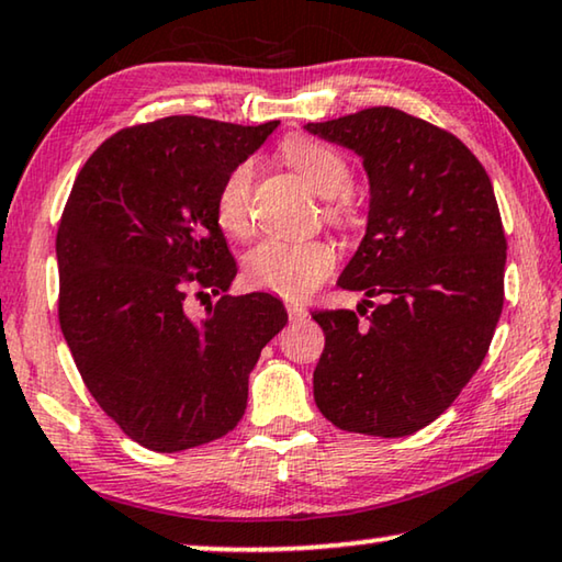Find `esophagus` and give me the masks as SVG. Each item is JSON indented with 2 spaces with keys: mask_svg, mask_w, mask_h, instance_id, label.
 Here are the masks:
<instances>
[{
  "mask_svg": "<svg viewBox=\"0 0 562 562\" xmlns=\"http://www.w3.org/2000/svg\"><path fill=\"white\" fill-rule=\"evenodd\" d=\"M288 315H290L292 323H297V321H305L307 310H305L303 305H297V303H290V305H288Z\"/></svg>",
  "mask_w": 562,
  "mask_h": 562,
  "instance_id": "obj_1",
  "label": "esophagus"
}]
</instances>
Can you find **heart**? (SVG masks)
<instances>
[{"label":"heart","instance_id":"obj_1","mask_svg":"<svg viewBox=\"0 0 562 562\" xmlns=\"http://www.w3.org/2000/svg\"><path fill=\"white\" fill-rule=\"evenodd\" d=\"M282 158L313 187L325 201V216L333 224L353 222V204L346 196L350 187V166L346 156L317 138L295 136L282 144ZM255 161L234 164L216 191V222L229 234H245L249 227V199H252ZM335 249L328 241H300L267 237L245 255V278L259 290L297 300L313 292L335 267Z\"/></svg>","mask_w":562,"mask_h":562}]
</instances>
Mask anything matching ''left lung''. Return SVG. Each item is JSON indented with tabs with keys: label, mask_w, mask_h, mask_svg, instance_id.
I'll list each match as a JSON object with an SVG mask.
<instances>
[{
	"label": "left lung",
	"mask_w": 562,
	"mask_h": 562,
	"mask_svg": "<svg viewBox=\"0 0 562 562\" xmlns=\"http://www.w3.org/2000/svg\"><path fill=\"white\" fill-rule=\"evenodd\" d=\"M305 128L356 150L371 181L366 237L338 280L368 300L313 313L315 404L342 431L408 437L454 404L495 335L507 259L495 189L462 140L398 108Z\"/></svg>",
	"instance_id": "left-lung-1"
}]
</instances>
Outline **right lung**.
<instances>
[{
	"label": "right lung",
	"mask_w": 562,
	"mask_h": 562,
	"mask_svg": "<svg viewBox=\"0 0 562 562\" xmlns=\"http://www.w3.org/2000/svg\"><path fill=\"white\" fill-rule=\"evenodd\" d=\"M278 121L169 115L103 140L57 227V317L98 406L154 451L214 441L239 424L247 381L288 313L267 292L224 295L237 262L216 191ZM223 292L204 322L186 303Z\"/></svg>",
	"instance_id": "add662e5"
}]
</instances>
